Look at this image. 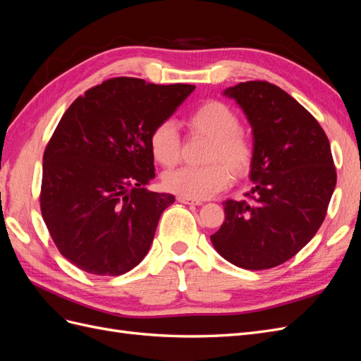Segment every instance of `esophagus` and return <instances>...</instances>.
I'll return each mask as SVG.
<instances>
[{"label":"esophagus","instance_id":"obj_1","mask_svg":"<svg viewBox=\"0 0 361 361\" xmlns=\"http://www.w3.org/2000/svg\"><path fill=\"white\" fill-rule=\"evenodd\" d=\"M178 200L180 202V203H185V204H195V206H200V204H203V202L202 200H194V199H188V197H178Z\"/></svg>","mask_w":361,"mask_h":361}]
</instances>
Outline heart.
Here are the masks:
<instances>
[{"label":"heart","instance_id":"obj_1","mask_svg":"<svg viewBox=\"0 0 361 361\" xmlns=\"http://www.w3.org/2000/svg\"><path fill=\"white\" fill-rule=\"evenodd\" d=\"M188 126L192 133L211 140L207 146L204 167H180L170 170L162 176L167 191L180 197L194 200L209 199L215 192L227 188L232 176L228 166L238 176L245 174L253 162V145L241 133V118L231 106L220 101H207L188 116ZM152 157L161 166L171 167L179 158L180 140L176 126L170 120L161 122L152 130L149 138ZM215 160H221L226 168Z\"/></svg>","mask_w":361,"mask_h":361}]
</instances>
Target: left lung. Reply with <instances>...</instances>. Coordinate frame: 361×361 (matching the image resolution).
<instances>
[{
	"mask_svg": "<svg viewBox=\"0 0 361 361\" xmlns=\"http://www.w3.org/2000/svg\"><path fill=\"white\" fill-rule=\"evenodd\" d=\"M224 96L241 106L253 130L250 200H226L214 248L244 269L281 265L321 227L336 188L330 141L316 118L280 87L247 81Z\"/></svg>",
	"mask_w": 361,
	"mask_h": 361,
	"instance_id": "obj_1",
	"label": "left lung"
}]
</instances>
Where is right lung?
Listing matches in <instances>:
<instances>
[{
    "label": "right lung",
    "mask_w": 361,
    "mask_h": 361,
    "mask_svg": "<svg viewBox=\"0 0 361 361\" xmlns=\"http://www.w3.org/2000/svg\"><path fill=\"white\" fill-rule=\"evenodd\" d=\"M195 89L111 78L68 108L43 154L40 211L54 244L94 276H120L145 259L174 195L155 178L149 138Z\"/></svg>",
    "instance_id": "add662e5"
}]
</instances>
